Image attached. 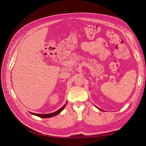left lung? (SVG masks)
Masks as SVG:
<instances>
[{
	"label": "left lung",
	"mask_w": 146,
	"mask_h": 146,
	"mask_svg": "<svg viewBox=\"0 0 146 146\" xmlns=\"http://www.w3.org/2000/svg\"><path fill=\"white\" fill-rule=\"evenodd\" d=\"M98 108V109H99V108ZM99 109V110H102V111H103V110H101V109Z\"/></svg>",
	"instance_id": "8db88e82"
}]
</instances>
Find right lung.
Returning a JSON list of instances; mask_svg holds the SVG:
<instances>
[{"mask_svg": "<svg viewBox=\"0 0 146 146\" xmlns=\"http://www.w3.org/2000/svg\"><path fill=\"white\" fill-rule=\"evenodd\" d=\"M66 105V103L65 104V105L64 106H62L60 109H59L58 110H57V111H55L54 113H50V114H36V113H31V112H30V113H31L33 115H36L37 117H41V118H50V117H54V116H55V115H58L59 113H60L62 111V110H63L65 108Z\"/></svg>", "mask_w": 146, "mask_h": 146, "instance_id": "obj_1", "label": "right lung"}]
</instances>
